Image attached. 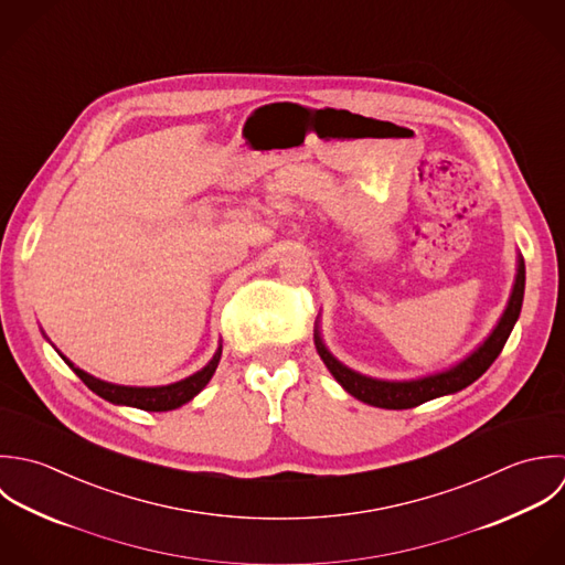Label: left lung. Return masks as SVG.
Masks as SVG:
<instances>
[{"mask_svg": "<svg viewBox=\"0 0 565 565\" xmlns=\"http://www.w3.org/2000/svg\"><path fill=\"white\" fill-rule=\"evenodd\" d=\"M524 285H526V267H524V258L520 254L513 291H511L507 309H504L502 318L498 320L495 329L489 333V338L473 353H469L456 366L445 369L440 373H431V375L418 376V379H407V381H387V379H375V376L355 373L331 355V351L324 347V342L320 338L318 327L313 331L316 349H318V355L322 358V362L327 364V369L331 371V375L335 376V381L349 394H353L355 398H360L369 405H375V407H383V409L416 407V405H420L425 401H431L436 396L454 394V392L471 385L478 376H482L489 371V366L502 353V349H504V344H507V340H509V335H511V331H513V327L520 318L522 302H524Z\"/></svg>", "mask_w": 565, "mask_h": 565, "instance_id": "left-lung-1", "label": "left lung"}]
</instances>
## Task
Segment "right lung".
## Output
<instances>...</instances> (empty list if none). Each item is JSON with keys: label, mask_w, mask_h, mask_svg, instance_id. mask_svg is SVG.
<instances>
[{"label": "right lung", "mask_w": 565, "mask_h": 565, "mask_svg": "<svg viewBox=\"0 0 565 565\" xmlns=\"http://www.w3.org/2000/svg\"><path fill=\"white\" fill-rule=\"evenodd\" d=\"M221 351L223 347L218 344L216 353L212 355V360L201 369L196 371L194 375L186 376L182 381H175V383H169V385H153V387H138V385H118V383H109V381H103V379H96V376L87 375L85 371L76 369L70 360H65V364L81 376V381L92 390L96 392L98 396H103L105 401L109 403H116V405H129V407H138V409H145V412H169V409H178L182 407L184 403H189L190 398H194L205 385L207 381L214 375L216 366H218V360H221Z\"/></svg>", "instance_id": "1"}]
</instances>
